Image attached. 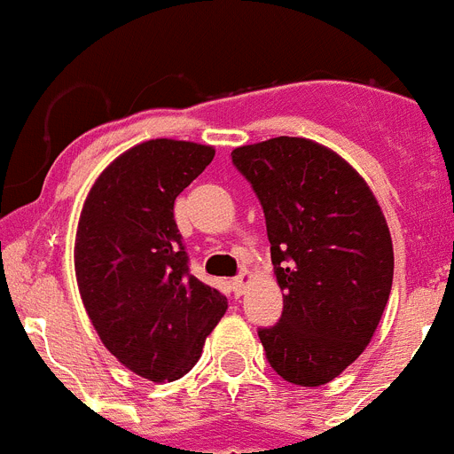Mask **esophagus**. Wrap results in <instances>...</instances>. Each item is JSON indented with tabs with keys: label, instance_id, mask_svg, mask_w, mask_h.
<instances>
[{
	"label": "esophagus",
	"instance_id": "obj_1",
	"mask_svg": "<svg viewBox=\"0 0 454 454\" xmlns=\"http://www.w3.org/2000/svg\"><path fill=\"white\" fill-rule=\"evenodd\" d=\"M251 283H253V273L251 271H242L239 276L235 278V280H232V292H235L237 296H242V294L247 292V287Z\"/></svg>",
	"mask_w": 454,
	"mask_h": 454
}]
</instances>
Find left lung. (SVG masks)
<instances>
[{
  "label": "left lung",
  "mask_w": 454,
  "mask_h": 454,
  "mask_svg": "<svg viewBox=\"0 0 454 454\" xmlns=\"http://www.w3.org/2000/svg\"><path fill=\"white\" fill-rule=\"evenodd\" d=\"M267 219L283 317L260 330L269 364L298 387H321L364 353L394 283V244L369 183L337 151L308 137L232 149Z\"/></svg>",
  "instance_id": "8db88e82"
}]
</instances>
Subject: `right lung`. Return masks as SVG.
<instances>
[{"label":"right lung","instance_id":"1","mask_svg":"<svg viewBox=\"0 0 454 454\" xmlns=\"http://www.w3.org/2000/svg\"><path fill=\"white\" fill-rule=\"evenodd\" d=\"M215 158L199 142L146 140L90 187L74 239L81 301L101 344L151 382L197 364L228 309L219 289L187 271L174 201Z\"/></svg>","mask_w":454,"mask_h":454}]
</instances>
